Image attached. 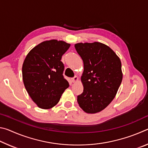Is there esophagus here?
I'll list each match as a JSON object with an SVG mask.
<instances>
[{
    "label": "esophagus",
    "instance_id": "34e87169",
    "mask_svg": "<svg viewBox=\"0 0 148 148\" xmlns=\"http://www.w3.org/2000/svg\"><path fill=\"white\" fill-rule=\"evenodd\" d=\"M77 80H78V77H77V76H74V77L71 78V82H72V83H75V82H76Z\"/></svg>",
    "mask_w": 148,
    "mask_h": 148
}]
</instances>
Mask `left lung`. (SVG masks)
I'll return each instance as SVG.
<instances>
[{"label": "left lung", "mask_w": 148, "mask_h": 148, "mask_svg": "<svg viewBox=\"0 0 148 148\" xmlns=\"http://www.w3.org/2000/svg\"><path fill=\"white\" fill-rule=\"evenodd\" d=\"M74 46L84 67V91L77 96V102L86 113H97L108 106L118 91L123 78L121 61L110 47L100 42Z\"/></svg>", "instance_id": "8db88e82"}]
</instances>
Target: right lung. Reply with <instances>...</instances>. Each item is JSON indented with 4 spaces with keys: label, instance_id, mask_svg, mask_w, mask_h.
Returning a JSON list of instances; mask_svg holds the SVG:
<instances>
[{
    "label": "right lung",
    "instance_id": "obj_1",
    "mask_svg": "<svg viewBox=\"0 0 148 148\" xmlns=\"http://www.w3.org/2000/svg\"><path fill=\"white\" fill-rule=\"evenodd\" d=\"M71 44L57 40L44 41L32 49L22 66L24 86L39 108L49 109L58 103L69 86L64 78L62 55Z\"/></svg>",
    "mask_w": 148,
    "mask_h": 148
}]
</instances>
